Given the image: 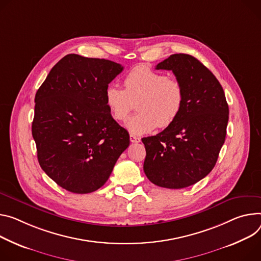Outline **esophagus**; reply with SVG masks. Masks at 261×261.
<instances>
[{
  "label": "esophagus",
  "instance_id": "esophagus-1",
  "mask_svg": "<svg viewBox=\"0 0 261 261\" xmlns=\"http://www.w3.org/2000/svg\"><path fill=\"white\" fill-rule=\"evenodd\" d=\"M130 141H131V143H139V141H140V138L139 137H137V136H135V135H133V134H131L130 135Z\"/></svg>",
  "mask_w": 261,
  "mask_h": 261
}]
</instances>
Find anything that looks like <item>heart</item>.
Here are the masks:
<instances>
[{
	"mask_svg": "<svg viewBox=\"0 0 261 261\" xmlns=\"http://www.w3.org/2000/svg\"><path fill=\"white\" fill-rule=\"evenodd\" d=\"M125 89L110 84L104 102L113 120L123 122L137 102L139 111L126 122V129L135 135L146 134L157 126L165 128L179 116L184 101L181 84L167 75L146 66L132 68L124 79Z\"/></svg>",
	"mask_w": 261,
	"mask_h": 261,
	"instance_id": "obj_1",
	"label": "heart"
}]
</instances>
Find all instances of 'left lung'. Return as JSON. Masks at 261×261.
Segmentation results:
<instances>
[{
    "mask_svg": "<svg viewBox=\"0 0 261 261\" xmlns=\"http://www.w3.org/2000/svg\"><path fill=\"white\" fill-rule=\"evenodd\" d=\"M172 70L184 93L176 121L155 136L144 137V171L160 187L184 188L206 177L225 143L229 107L225 92L210 70L197 58L174 54L156 65Z\"/></svg>",
    "mask_w": 261,
    "mask_h": 261,
    "instance_id": "1",
    "label": "left lung"
}]
</instances>
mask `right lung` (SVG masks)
<instances>
[{
  "label": "right lung",
  "mask_w": 261,
  "mask_h": 261,
  "mask_svg": "<svg viewBox=\"0 0 261 261\" xmlns=\"http://www.w3.org/2000/svg\"><path fill=\"white\" fill-rule=\"evenodd\" d=\"M124 67L68 54L35 94L32 135L43 172L74 194L97 191L129 147L128 131L110 115L104 94Z\"/></svg>",
  "instance_id": "obj_1"
}]
</instances>
